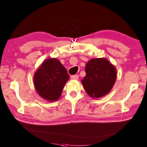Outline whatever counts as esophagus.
Listing matches in <instances>:
<instances>
[{"instance_id":"obj_1","label":"esophagus","mask_w":147,"mask_h":147,"mask_svg":"<svg viewBox=\"0 0 147 147\" xmlns=\"http://www.w3.org/2000/svg\"><path fill=\"white\" fill-rule=\"evenodd\" d=\"M78 75H72L71 76V78L72 80H78Z\"/></svg>"}]
</instances>
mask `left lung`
I'll return each instance as SVG.
<instances>
[{
    "label": "left lung",
    "instance_id": "8db88e82",
    "mask_svg": "<svg viewBox=\"0 0 147 147\" xmlns=\"http://www.w3.org/2000/svg\"><path fill=\"white\" fill-rule=\"evenodd\" d=\"M86 76L81 81L86 93L92 98H101L109 93L114 85L117 71L105 58L92 59L85 67Z\"/></svg>",
    "mask_w": 147,
    "mask_h": 147
}]
</instances>
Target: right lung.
<instances>
[{"label": "right lung", "instance_id": "add662e5", "mask_svg": "<svg viewBox=\"0 0 147 147\" xmlns=\"http://www.w3.org/2000/svg\"><path fill=\"white\" fill-rule=\"evenodd\" d=\"M69 79L67 71L57 59L45 60L34 76V83L38 94L49 102L60 98L65 84Z\"/></svg>", "mask_w": 147, "mask_h": 147}]
</instances>
